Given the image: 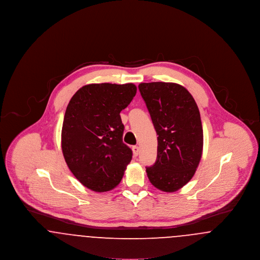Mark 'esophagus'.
I'll return each instance as SVG.
<instances>
[{
	"label": "esophagus",
	"mask_w": 260,
	"mask_h": 260,
	"mask_svg": "<svg viewBox=\"0 0 260 260\" xmlns=\"http://www.w3.org/2000/svg\"><path fill=\"white\" fill-rule=\"evenodd\" d=\"M133 151H134V155L137 157L138 156V154H139V148H138V146H134L133 147Z\"/></svg>",
	"instance_id": "34e87169"
}]
</instances>
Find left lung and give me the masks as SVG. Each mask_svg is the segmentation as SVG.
<instances>
[{"label":"left lung","instance_id":"8db88e82","mask_svg":"<svg viewBox=\"0 0 260 260\" xmlns=\"http://www.w3.org/2000/svg\"><path fill=\"white\" fill-rule=\"evenodd\" d=\"M158 136L157 160L146 168L150 182L164 192L187 184L202 158L204 136L197 103L185 87L164 82L138 86Z\"/></svg>","mask_w":260,"mask_h":260}]
</instances>
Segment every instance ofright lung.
Wrapping results in <instances>:
<instances>
[{"instance_id":"1","label":"right lung","mask_w":260,"mask_h":260,"mask_svg":"<svg viewBox=\"0 0 260 260\" xmlns=\"http://www.w3.org/2000/svg\"><path fill=\"white\" fill-rule=\"evenodd\" d=\"M136 93L134 84H90L69 101L62 125V153L75 177L92 191L114 189L132 161L133 151L123 142L120 113Z\"/></svg>"}]
</instances>
